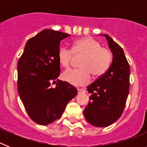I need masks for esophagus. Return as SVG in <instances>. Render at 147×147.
Listing matches in <instances>:
<instances>
[{"label":"esophagus","mask_w":147,"mask_h":147,"mask_svg":"<svg viewBox=\"0 0 147 147\" xmlns=\"http://www.w3.org/2000/svg\"><path fill=\"white\" fill-rule=\"evenodd\" d=\"M85 92V90L84 89H78V93L80 94V93H84Z\"/></svg>","instance_id":"1"}]
</instances>
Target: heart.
<instances>
[{
  "mask_svg": "<svg viewBox=\"0 0 147 147\" xmlns=\"http://www.w3.org/2000/svg\"><path fill=\"white\" fill-rule=\"evenodd\" d=\"M82 57L79 63L80 69L67 70L62 74V79L71 85H87L90 79V73L95 78L103 75L110 67L112 54L108 49L102 47L98 40L85 37L74 42L71 49L61 47L57 53L59 65L68 67L73 57Z\"/></svg>",
  "mask_w": 147,
  "mask_h": 147,
  "instance_id": "obj_1",
  "label": "heart"
}]
</instances>
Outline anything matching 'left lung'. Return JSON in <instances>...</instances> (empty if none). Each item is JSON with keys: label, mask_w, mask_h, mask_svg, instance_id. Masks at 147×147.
Wrapping results in <instances>:
<instances>
[{"label": "left lung", "mask_w": 147, "mask_h": 147, "mask_svg": "<svg viewBox=\"0 0 147 147\" xmlns=\"http://www.w3.org/2000/svg\"><path fill=\"white\" fill-rule=\"evenodd\" d=\"M113 53L112 64L105 74L87 89L92 93L83 111L87 121L98 127H108L120 118L129 94L130 68L119 44L103 34Z\"/></svg>", "instance_id": "1"}]
</instances>
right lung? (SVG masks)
I'll use <instances>...</instances> for the list:
<instances>
[{
	"label": "right lung",
	"mask_w": 147,
	"mask_h": 147,
	"mask_svg": "<svg viewBox=\"0 0 147 147\" xmlns=\"http://www.w3.org/2000/svg\"><path fill=\"white\" fill-rule=\"evenodd\" d=\"M70 34L45 29L27 41L18 62V90L30 118L40 125L60 119L67 103L77 94L74 86L57 80L60 41Z\"/></svg>",
	"instance_id": "add662e5"
}]
</instances>
